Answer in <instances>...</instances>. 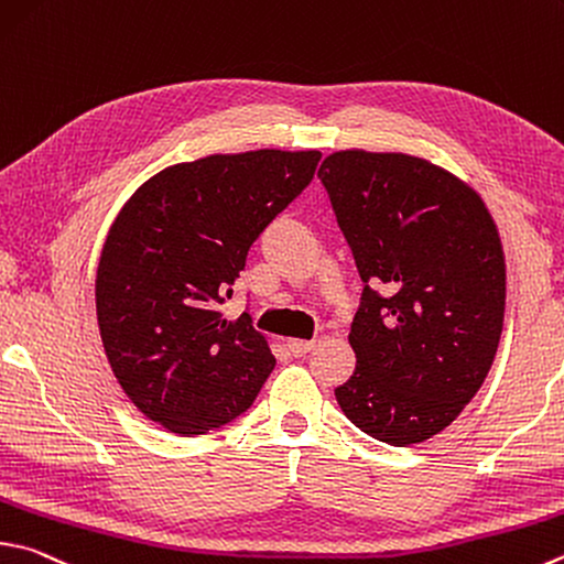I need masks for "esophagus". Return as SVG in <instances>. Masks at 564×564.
I'll list each match as a JSON object with an SVG mask.
<instances>
[{"label": "esophagus", "mask_w": 564, "mask_h": 564, "mask_svg": "<svg viewBox=\"0 0 564 564\" xmlns=\"http://www.w3.org/2000/svg\"><path fill=\"white\" fill-rule=\"evenodd\" d=\"M313 345L315 340H289V352L293 357H303L313 350Z\"/></svg>", "instance_id": "obj_1"}]
</instances>
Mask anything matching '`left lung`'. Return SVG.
Masks as SVG:
<instances>
[{"instance_id":"left-lung-1","label":"left lung","mask_w":564,"mask_h":564,"mask_svg":"<svg viewBox=\"0 0 564 564\" xmlns=\"http://www.w3.org/2000/svg\"><path fill=\"white\" fill-rule=\"evenodd\" d=\"M317 177L365 283L337 404L377 442H426L494 365L506 313L496 224L468 184L402 152H333Z\"/></svg>"}]
</instances>
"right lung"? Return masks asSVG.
Segmentation results:
<instances>
[{
    "label": "right lung",
    "instance_id": "right-lung-1",
    "mask_svg": "<svg viewBox=\"0 0 564 564\" xmlns=\"http://www.w3.org/2000/svg\"><path fill=\"white\" fill-rule=\"evenodd\" d=\"M321 152L253 150L162 170L112 221L96 313L112 375L180 436L234 422L275 357L251 315H221L259 234L308 187Z\"/></svg>",
    "mask_w": 564,
    "mask_h": 564
}]
</instances>
